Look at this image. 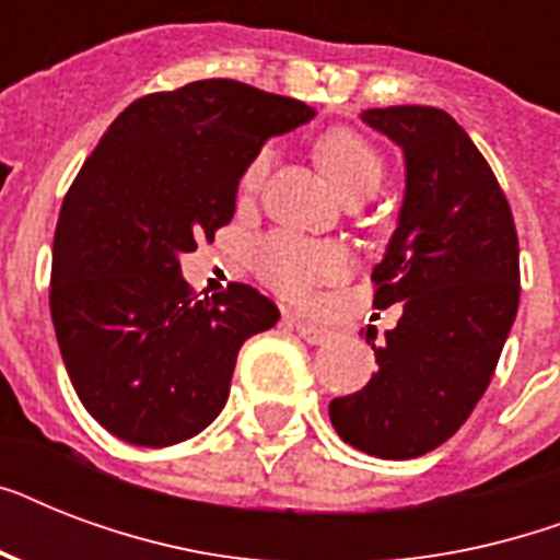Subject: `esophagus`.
<instances>
[{"instance_id":"1","label":"esophagus","mask_w":560,"mask_h":560,"mask_svg":"<svg viewBox=\"0 0 560 560\" xmlns=\"http://www.w3.org/2000/svg\"><path fill=\"white\" fill-rule=\"evenodd\" d=\"M290 319H293V325H296L299 337H302L305 342H311V346H323V342L331 340V331L323 328V325L307 323V319H302V316H290Z\"/></svg>"}]
</instances>
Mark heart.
I'll list each match as a JSON object with an SVG mask.
<instances>
[{
  "label": "heart",
  "mask_w": 560,
  "mask_h": 560,
  "mask_svg": "<svg viewBox=\"0 0 560 560\" xmlns=\"http://www.w3.org/2000/svg\"><path fill=\"white\" fill-rule=\"evenodd\" d=\"M316 162L342 200H366L381 188L383 162L372 144L354 130L337 127L316 139ZM267 171V153H258L241 174V194L258 191ZM255 272L270 288L290 299H307L323 281L337 279L342 272V253L331 244H314L305 237L276 232L264 237L253 253Z\"/></svg>",
  "instance_id": "heart-1"
}]
</instances>
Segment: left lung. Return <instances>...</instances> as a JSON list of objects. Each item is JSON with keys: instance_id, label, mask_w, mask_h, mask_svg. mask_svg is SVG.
Returning a JSON list of instances; mask_svg holds the SVG:
<instances>
[{"instance_id": "8db88e82", "label": "left lung", "mask_w": 560, "mask_h": 560, "mask_svg": "<svg viewBox=\"0 0 560 560\" xmlns=\"http://www.w3.org/2000/svg\"><path fill=\"white\" fill-rule=\"evenodd\" d=\"M360 118L404 153L398 226L372 272L374 307L400 305V319L372 342V381L334 398L328 416L351 447L416 459L447 442L488 389L517 316L521 249L494 171L444 109Z\"/></svg>"}]
</instances>
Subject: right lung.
I'll use <instances>...</instances> for the list:
<instances>
[{
    "instance_id": "right-lung-1",
    "label": "right lung",
    "mask_w": 560,
    "mask_h": 560,
    "mask_svg": "<svg viewBox=\"0 0 560 560\" xmlns=\"http://www.w3.org/2000/svg\"><path fill=\"white\" fill-rule=\"evenodd\" d=\"M302 101L211 78L133 101L66 194L51 255V323L90 416L139 447L186 442L229 398L237 351L279 323L249 284L191 296L179 255L235 214L241 174Z\"/></svg>"
}]
</instances>
